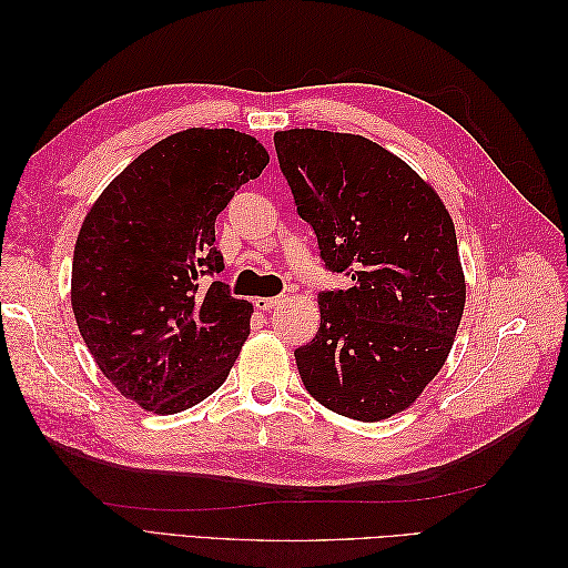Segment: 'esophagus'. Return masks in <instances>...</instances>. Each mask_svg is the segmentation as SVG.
Returning <instances> with one entry per match:
<instances>
[{
  "instance_id": "34e87169",
  "label": "esophagus",
  "mask_w": 568,
  "mask_h": 568,
  "mask_svg": "<svg viewBox=\"0 0 568 568\" xmlns=\"http://www.w3.org/2000/svg\"><path fill=\"white\" fill-rule=\"evenodd\" d=\"M280 303H282V298H280V296H274V298H263V296H257V298L253 301V305L257 307V311H263V313L274 311V307H277Z\"/></svg>"
}]
</instances>
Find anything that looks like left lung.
I'll return each mask as SVG.
<instances>
[{"mask_svg":"<svg viewBox=\"0 0 568 568\" xmlns=\"http://www.w3.org/2000/svg\"><path fill=\"white\" fill-rule=\"evenodd\" d=\"M298 215L351 288L322 291L320 329L296 348L301 379L336 415L382 422L445 365L467 284L453 217L432 184L363 134L274 132Z\"/></svg>","mask_w":568,"mask_h":568,"instance_id":"8db88e82","label":"left lung"}]
</instances>
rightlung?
Listing matches in <instances>:
<instances>
[{"instance_id":"right-lung-1","label":"right lung","mask_w":568,"mask_h":568,"mask_svg":"<svg viewBox=\"0 0 568 568\" xmlns=\"http://www.w3.org/2000/svg\"><path fill=\"white\" fill-rule=\"evenodd\" d=\"M267 163L251 134L182 130L136 156L84 217L71 280L78 329L142 409L175 415L225 384L253 305L199 280L225 267L215 217Z\"/></svg>"}]
</instances>
